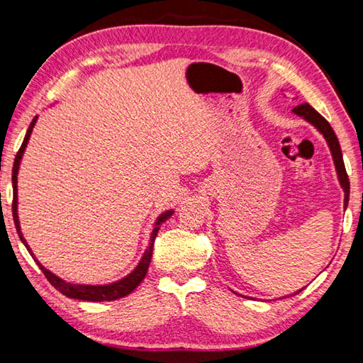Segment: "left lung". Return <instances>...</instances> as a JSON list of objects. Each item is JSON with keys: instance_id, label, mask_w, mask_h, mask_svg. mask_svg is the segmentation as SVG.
Here are the masks:
<instances>
[{"instance_id": "1", "label": "left lung", "mask_w": 363, "mask_h": 363, "mask_svg": "<svg viewBox=\"0 0 363 363\" xmlns=\"http://www.w3.org/2000/svg\"><path fill=\"white\" fill-rule=\"evenodd\" d=\"M293 112L299 116H303V118L309 123H312V125H314L317 130L323 134V138L327 139L330 150L333 153V162L337 171V177H340V182L344 189V206H346L349 201V189H351V186H349V177L346 173V168H344L341 147H340V143H337V138L333 131V128H331L330 123L325 120L314 107H311L309 104H299V106L293 108Z\"/></svg>"}]
</instances>
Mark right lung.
Segmentation results:
<instances>
[{"instance_id": "1", "label": "right lung", "mask_w": 363, "mask_h": 363, "mask_svg": "<svg viewBox=\"0 0 363 363\" xmlns=\"http://www.w3.org/2000/svg\"><path fill=\"white\" fill-rule=\"evenodd\" d=\"M35 121H36V116L32 120L28 126V131L26 134V139H23V143L21 145L19 152H17L16 160H14V167H12V190H14V199H12V216H14V224H16V229L19 232V237L21 240L26 245L28 253L32 255V251H30L28 245L26 242V238L22 237V232H21V225H19V216H17V171H19V164H21V158H22V153L26 150L27 143H28V138L30 134H32V130L35 126ZM173 211H167L162 216L158 218L157 220V227L153 229L152 232V237H150V245L149 248L145 250V253L143 256V259H140L139 266L133 270L130 275H126L125 279H121L118 281H115V284H110V285H102V286H94V285H73V284H67L62 279H59L57 275H54L49 272L48 269H45L41 266V264L36 261L38 264L40 269L43 270V274H45V277L48 279L49 284H51L56 290H59L62 294L69 298H75V299H82V301H113V299H118L126 296V294H130L134 288L139 286L140 281L144 280L145 274H147V269H149V264L152 259V251H153V242H155V237H157V232H158V224H162L164 219H168ZM33 256V255H32Z\"/></svg>"}]
</instances>
